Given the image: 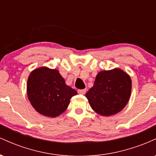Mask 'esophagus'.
I'll return each mask as SVG.
<instances>
[{
  "mask_svg": "<svg viewBox=\"0 0 156 156\" xmlns=\"http://www.w3.org/2000/svg\"><path fill=\"white\" fill-rule=\"evenodd\" d=\"M78 94H85V93H86V89H78Z\"/></svg>",
  "mask_w": 156,
  "mask_h": 156,
  "instance_id": "obj_1",
  "label": "esophagus"
}]
</instances>
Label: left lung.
Returning a JSON list of instances; mask_svg holds the SVG:
<instances>
[{
  "label": "left lung",
  "mask_w": 156,
  "mask_h": 156,
  "mask_svg": "<svg viewBox=\"0 0 156 156\" xmlns=\"http://www.w3.org/2000/svg\"><path fill=\"white\" fill-rule=\"evenodd\" d=\"M131 87L129 75L119 68H114L98 73L86 97L94 112L108 117L125 108L129 101Z\"/></svg>",
  "instance_id": "1"
}]
</instances>
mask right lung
I'll list each match as a JSON object with an SVG mask.
<instances>
[{"label": "right lung", "instance_id": "right-lung-1", "mask_svg": "<svg viewBox=\"0 0 156 156\" xmlns=\"http://www.w3.org/2000/svg\"><path fill=\"white\" fill-rule=\"evenodd\" d=\"M27 94L37 112L46 117H56L65 112L77 92L65 83L58 70L42 67L30 73Z\"/></svg>", "mask_w": 156, "mask_h": 156}]
</instances>
